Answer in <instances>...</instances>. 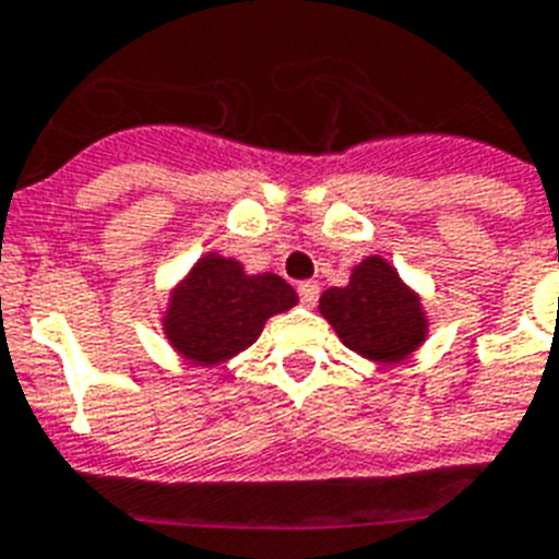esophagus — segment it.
<instances>
[{
	"label": "esophagus",
	"instance_id": "1",
	"mask_svg": "<svg viewBox=\"0 0 559 559\" xmlns=\"http://www.w3.org/2000/svg\"><path fill=\"white\" fill-rule=\"evenodd\" d=\"M298 295H301V304L312 307V304L318 301V295H321L318 281H301V284H298Z\"/></svg>",
	"mask_w": 559,
	"mask_h": 559
}]
</instances>
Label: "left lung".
Listing matches in <instances>:
<instances>
[{
	"label": "left lung",
	"mask_w": 559,
	"mask_h": 559,
	"mask_svg": "<svg viewBox=\"0 0 559 559\" xmlns=\"http://www.w3.org/2000/svg\"><path fill=\"white\" fill-rule=\"evenodd\" d=\"M318 312L346 349L381 367L406 360L429 337V316L420 295L383 255H367L352 266L349 284L326 289Z\"/></svg>",
	"instance_id": "8db88e82"
}]
</instances>
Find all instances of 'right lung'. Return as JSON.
<instances>
[{"mask_svg":"<svg viewBox=\"0 0 559 559\" xmlns=\"http://www.w3.org/2000/svg\"><path fill=\"white\" fill-rule=\"evenodd\" d=\"M295 304V289L275 272H247L236 258L207 252L167 295L162 330L178 358L210 369L241 355Z\"/></svg>","mask_w":559,"mask_h":559,"instance_id":"right-lung-1","label":"right lung"}]
</instances>
